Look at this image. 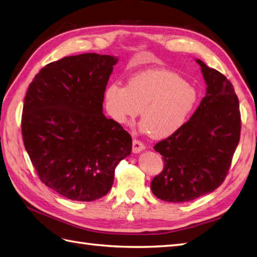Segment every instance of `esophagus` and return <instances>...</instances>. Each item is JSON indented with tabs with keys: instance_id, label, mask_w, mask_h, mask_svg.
<instances>
[{
	"instance_id": "obj_1",
	"label": "esophagus",
	"mask_w": 257,
	"mask_h": 257,
	"mask_svg": "<svg viewBox=\"0 0 257 257\" xmlns=\"http://www.w3.org/2000/svg\"><path fill=\"white\" fill-rule=\"evenodd\" d=\"M145 149H146L145 143H142L141 141L137 140V139H134V141H133V151H134V153H139L140 151L145 150Z\"/></svg>"
}]
</instances>
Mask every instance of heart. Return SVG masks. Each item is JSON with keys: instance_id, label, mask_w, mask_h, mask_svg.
I'll list each match as a JSON object with an SVG mask.
<instances>
[{"instance_id": "1", "label": "heart", "mask_w": 257, "mask_h": 257, "mask_svg": "<svg viewBox=\"0 0 257 257\" xmlns=\"http://www.w3.org/2000/svg\"><path fill=\"white\" fill-rule=\"evenodd\" d=\"M106 107L118 123H128L140 110V128L156 138L180 130L198 100L196 88L166 70L146 71L131 77L126 87L112 83L105 92Z\"/></svg>"}]
</instances>
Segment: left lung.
Segmentation results:
<instances>
[{"instance_id":"1","label":"left lung","mask_w":257,"mask_h":257,"mask_svg":"<svg viewBox=\"0 0 257 257\" xmlns=\"http://www.w3.org/2000/svg\"><path fill=\"white\" fill-rule=\"evenodd\" d=\"M206 96L187 122L154 146L164 160L151 189L159 199L185 202L213 192L225 180L240 141L241 114L233 85L197 59Z\"/></svg>"}]
</instances>
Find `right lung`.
I'll list each match as a JSON object with an SVG mask.
<instances>
[{"label": "right lung", "instance_id": "add662e5", "mask_svg": "<svg viewBox=\"0 0 257 257\" xmlns=\"http://www.w3.org/2000/svg\"><path fill=\"white\" fill-rule=\"evenodd\" d=\"M118 59L83 53L47 64L29 84L22 115L24 146L46 186L92 201L109 192L115 169L131 153L130 135L103 114Z\"/></svg>", "mask_w": 257, "mask_h": 257}]
</instances>
